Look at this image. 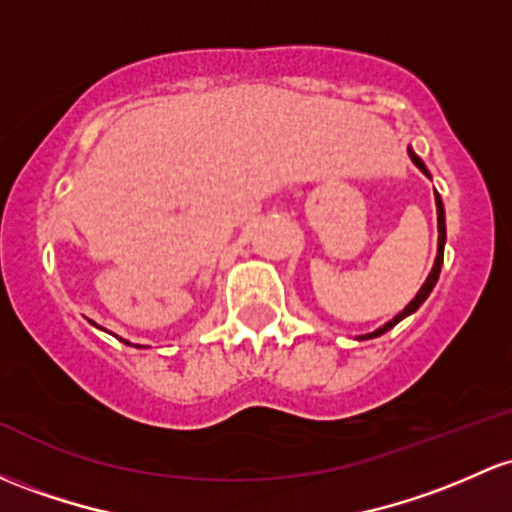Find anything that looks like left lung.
I'll list each match as a JSON object with an SVG mask.
<instances>
[{
  "label": "left lung",
  "instance_id": "obj_1",
  "mask_svg": "<svg viewBox=\"0 0 512 512\" xmlns=\"http://www.w3.org/2000/svg\"><path fill=\"white\" fill-rule=\"evenodd\" d=\"M408 155H411V160L415 162V167H418V170L423 172L425 177H430V172H428V167H425V162L420 160V157L415 155L413 150H408ZM435 204H437V230H440V238H437V257H435V265H432V272L428 274V279H425V284L420 286V291H418V294H415V299H413L411 303H408V306L403 308V311L398 313L396 318L389 320V323H386V325H381V328H379V330H374V333L362 335V338H359V340H372V338H379V335L389 333V330L393 328V325L401 323L403 318L411 316V313L418 311V308L423 306V301L428 299V296H430V291L435 289L437 279H440L442 260H445V240H447V230H445V206H442V199H440V194H437V192H435Z\"/></svg>",
  "mask_w": 512,
  "mask_h": 512
}]
</instances>
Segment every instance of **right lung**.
Returning a JSON list of instances; mask_svg holds the SVG:
<instances>
[{"mask_svg":"<svg viewBox=\"0 0 512 512\" xmlns=\"http://www.w3.org/2000/svg\"><path fill=\"white\" fill-rule=\"evenodd\" d=\"M121 342H126V345H131V342H128V340H123V338H119ZM136 347H140V345H136Z\"/></svg>","mask_w":512,"mask_h":512,"instance_id":"right-lung-1","label":"right lung"}]
</instances>
